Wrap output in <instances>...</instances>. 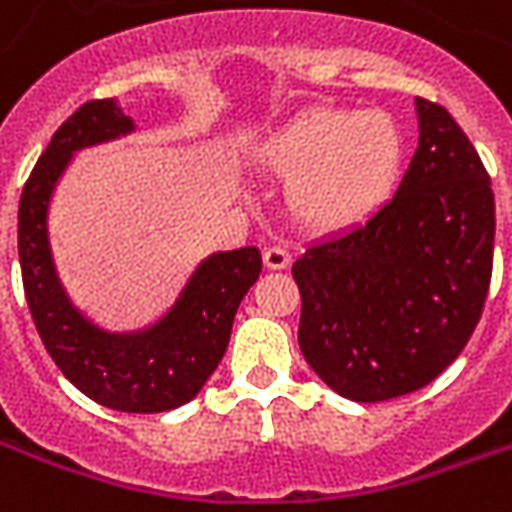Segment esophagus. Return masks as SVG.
Here are the masks:
<instances>
[{
  "label": "esophagus",
  "instance_id": "34e87169",
  "mask_svg": "<svg viewBox=\"0 0 512 512\" xmlns=\"http://www.w3.org/2000/svg\"><path fill=\"white\" fill-rule=\"evenodd\" d=\"M263 263H266V268H274V271H279V268H288L290 252L285 249V246H268L266 252H263Z\"/></svg>",
  "mask_w": 512,
  "mask_h": 512
}]
</instances>
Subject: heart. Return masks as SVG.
Here are the masks:
<instances>
[{
	"mask_svg": "<svg viewBox=\"0 0 512 512\" xmlns=\"http://www.w3.org/2000/svg\"><path fill=\"white\" fill-rule=\"evenodd\" d=\"M260 161L290 178L288 211L301 227L340 233L365 222L392 191L403 134L381 109L312 106L268 136Z\"/></svg>",
	"mask_w": 512,
	"mask_h": 512,
	"instance_id": "1",
	"label": "heart"
}]
</instances>
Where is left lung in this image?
Listing matches in <instances>:
<instances>
[{
    "label": "left lung",
    "mask_w": 512,
    "mask_h": 512,
    "mask_svg": "<svg viewBox=\"0 0 512 512\" xmlns=\"http://www.w3.org/2000/svg\"><path fill=\"white\" fill-rule=\"evenodd\" d=\"M419 147L395 197L293 263L299 345L337 395L417 392L458 359L494 268V191L444 106L417 98Z\"/></svg>",
    "instance_id": "1"
}]
</instances>
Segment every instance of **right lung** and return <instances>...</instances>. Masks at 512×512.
<instances>
[{
	"mask_svg": "<svg viewBox=\"0 0 512 512\" xmlns=\"http://www.w3.org/2000/svg\"><path fill=\"white\" fill-rule=\"evenodd\" d=\"M134 131V120L106 101H87L43 150L18 202V260L32 321L46 351L79 392L115 411L158 414L200 392L222 362L235 312L263 271L255 246L216 252L191 274L175 307L145 332L112 334L76 310L51 260V191L82 147Z\"/></svg>",
	"mask_w": 512,
	"mask_h": 512,
	"instance_id": "obj_1",
	"label": "right lung"
}]
</instances>
